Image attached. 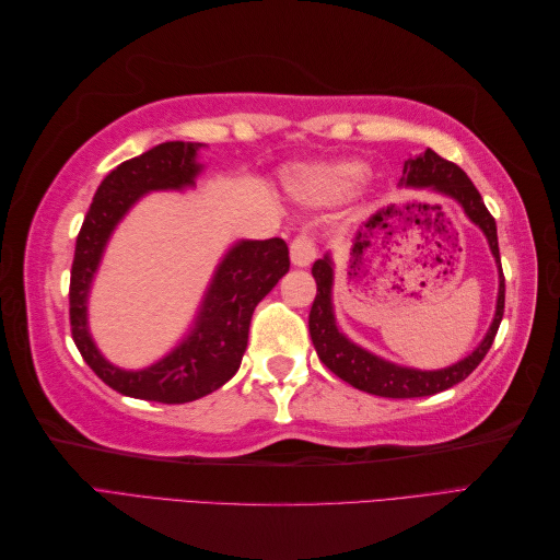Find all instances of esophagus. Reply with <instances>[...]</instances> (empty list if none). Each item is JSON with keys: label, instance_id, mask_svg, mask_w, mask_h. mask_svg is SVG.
<instances>
[{"label": "esophagus", "instance_id": "1", "mask_svg": "<svg viewBox=\"0 0 560 560\" xmlns=\"http://www.w3.org/2000/svg\"><path fill=\"white\" fill-rule=\"evenodd\" d=\"M290 254H292V264L294 266H311L313 259L317 257V249H315V238L311 233H299L296 238L290 245Z\"/></svg>", "mask_w": 560, "mask_h": 560}]
</instances>
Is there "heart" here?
<instances>
[{"instance_id": "1", "label": "heart", "mask_w": 560, "mask_h": 560, "mask_svg": "<svg viewBox=\"0 0 560 560\" xmlns=\"http://www.w3.org/2000/svg\"><path fill=\"white\" fill-rule=\"evenodd\" d=\"M366 175L360 161H338L325 165H303L290 173L292 189L311 202H325L350 194Z\"/></svg>"}]
</instances>
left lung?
I'll use <instances>...</instances> for the list:
<instances>
[{
    "label": "left lung",
    "mask_w": 560,
    "mask_h": 560,
    "mask_svg": "<svg viewBox=\"0 0 560 560\" xmlns=\"http://www.w3.org/2000/svg\"><path fill=\"white\" fill-rule=\"evenodd\" d=\"M401 186H418V189H434L444 194L463 206L465 214L477 224L488 238L490 252L500 268V292H498V308L493 325H490L483 341L477 346L471 354L457 364L436 371H420L409 366H397L393 362H385L369 350L354 346L352 341L338 331L334 308H331V284H334V264L329 254L325 259H317L313 264V278L317 282V294L313 301V308L308 315V329L313 346L319 354L322 364H325L334 374L350 383L352 387L364 389L369 395L378 397H393V399H409V397H428L444 393V389L465 381L474 369L481 364L486 352L495 341V334L500 329V322L504 315V276L500 264V247H498V226L493 214L483 206V198L477 191V186L465 175L463 167L434 154L428 149L425 154L409 159L404 163V173L399 179Z\"/></svg>",
    "instance_id": "left-lung-1"
}]
</instances>
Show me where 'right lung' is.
<instances>
[{
    "mask_svg": "<svg viewBox=\"0 0 560 560\" xmlns=\"http://www.w3.org/2000/svg\"><path fill=\"white\" fill-rule=\"evenodd\" d=\"M200 147V142H163L116 165L97 186L77 235L70 278L72 338L97 378L126 397L184 404L222 387L243 362L254 308L290 270V249L282 238L241 241L217 266L191 334L167 358L142 371H124L100 354L89 334L86 301L109 235L147 191L194 186L200 173L196 163Z\"/></svg>",
    "mask_w": 560,
    "mask_h": 560,
    "instance_id": "1",
    "label": "right lung"
}]
</instances>
